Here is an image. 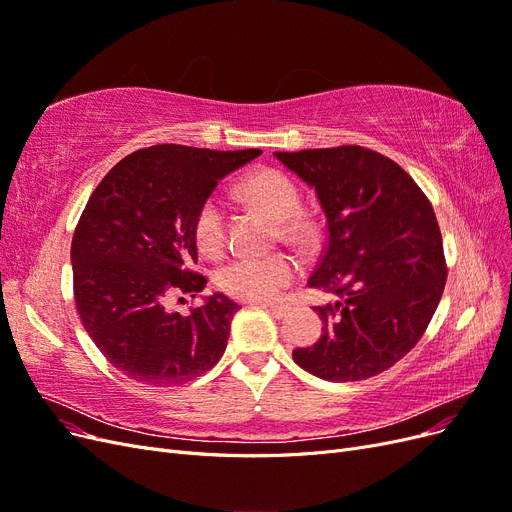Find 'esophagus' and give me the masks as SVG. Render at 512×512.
I'll list each match as a JSON object with an SVG mask.
<instances>
[{
    "mask_svg": "<svg viewBox=\"0 0 512 512\" xmlns=\"http://www.w3.org/2000/svg\"><path fill=\"white\" fill-rule=\"evenodd\" d=\"M267 309V312L273 316V318H277V320H282L286 314H288V307H282V305H273V303H265L262 305Z\"/></svg>",
    "mask_w": 512,
    "mask_h": 512,
    "instance_id": "obj_1",
    "label": "esophagus"
}]
</instances>
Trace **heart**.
Returning <instances> with one entry per match:
<instances>
[{
  "mask_svg": "<svg viewBox=\"0 0 512 512\" xmlns=\"http://www.w3.org/2000/svg\"><path fill=\"white\" fill-rule=\"evenodd\" d=\"M237 194L243 203L267 213L271 220L280 222V235L307 247L318 237V226L299 213L301 194L294 181L275 168H260L247 175L239 185ZM194 239L200 252L209 256L224 247V213L215 198L205 200L194 218ZM297 275V262L288 254L275 252L267 256H239L222 267L218 282L226 294L239 301H271L280 294Z\"/></svg>",
  "mask_w": 512,
  "mask_h": 512,
  "instance_id": "b5f03b06",
  "label": "heart"
}]
</instances>
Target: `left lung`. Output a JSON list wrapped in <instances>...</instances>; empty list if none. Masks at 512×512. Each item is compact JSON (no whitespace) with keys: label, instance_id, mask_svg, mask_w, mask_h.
Returning a JSON list of instances; mask_svg holds the SVG:
<instances>
[{"label":"left lung","instance_id":"left-lung-1","mask_svg":"<svg viewBox=\"0 0 512 512\" xmlns=\"http://www.w3.org/2000/svg\"><path fill=\"white\" fill-rule=\"evenodd\" d=\"M273 156L316 190L327 243L307 286L335 294L314 307L324 333L292 359L329 382L382 374L418 344L444 292L436 213L404 168L371 149Z\"/></svg>","mask_w":512,"mask_h":512}]
</instances>
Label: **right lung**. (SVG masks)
I'll list each match as a JSON object with an SVG mask.
<instances>
[{"mask_svg": "<svg viewBox=\"0 0 512 512\" xmlns=\"http://www.w3.org/2000/svg\"><path fill=\"white\" fill-rule=\"evenodd\" d=\"M260 153L153 145L117 162L89 196L72 237L74 301L121 374L173 386L222 359L239 305L215 292L181 316L166 312L164 299L205 288V277L190 271L196 211L220 179Z\"/></svg>", "mask_w": 512, "mask_h": 512, "instance_id": "1", "label": "right lung"}]
</instances>
